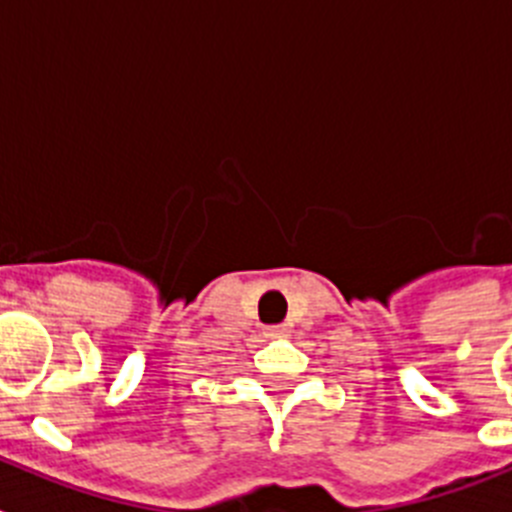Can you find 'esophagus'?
<instances>
[{
  "label": "esophagus",
  "instance_id": "34e87169",
  "mask_svg": "<svg viewBox=\"0 0 512 512\" xmlns=\"http://www.w3.org/2000/svg\"><path fill=\"white\" fill-rule=\"evenodd\" d=\"M287 333H289L287 325H269V328H266V336L269 338H282L287 336Z\"/></svg>",
  "mask_w": 512,
  "mask_h": 512
}]
</instances>
